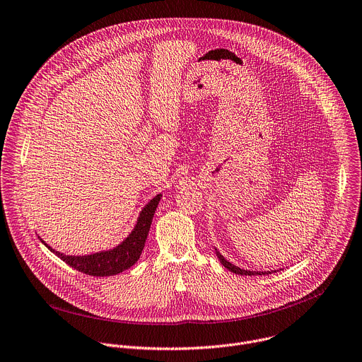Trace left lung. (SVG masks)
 <instances>
[{
  "label": "left lung",
  "instance_id": "1",
  "mask_svg": "<svg viewBox=\"0 0 362 362\" xmlns=\"http://www.w3.org/2000/svg\"><path fill=\"white\" fill-rule=\"evenodd\" d=\"M214 250H216V256H217V259L220 260V263H221L227 270L233 272L234 274H240V276H264V274L276 273V272H249V270H243V269H240V267H235L234 264H231L230 262H227V260L217 252V249H214Z\"/></svg>",
  "mask_w": 362,
  "mask_h": 362
}]
</instances>
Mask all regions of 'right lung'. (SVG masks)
<instances>
[{"mask_svg": "<svg viewBox=\"0 0 362 362\" xmlns=\"http://www.w3.org/2000/svg\"><path fill=\"white\" fill-rule=\"evenodd\" d=\"M162 194H156L141 211L136 226L132 233L124 240L122 243L112 250L100 252L89 256H65L59 252H55L45 242H41L54 252L62 262H65L72 269L85 273L93 277H106L115 276L132 267L141 257L142 250L145 247V242L149 234V228L152 224V218L155 210L160 202Z\"/></svg>", "mask_w": 362, "mask_h": 362, "instance_id": "obj_1", "label": "right lung"}]
</instances>
